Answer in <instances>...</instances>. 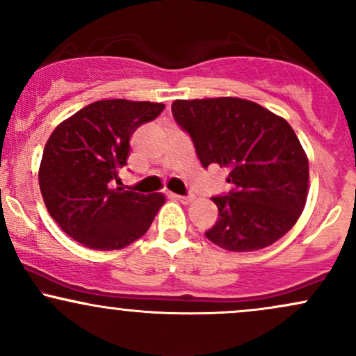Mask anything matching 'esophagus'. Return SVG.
Here are the masks:
<instances>
[{
	"instance_id": "esophagus-1",
	"label": "esophagus",
	"mask_w": 356,
	"mask_h": 356,
	"mask_svg": "<svg viewBox=\"0 0 356 356\" xmlns=\"http://www.w3.org/2000/svg\"><path fill=\"white\" fill-rule=\"evenodd\" d=\"M172 197L174 199H177V201H181V202H191V201H194V195H179V194H172Z\"/></svg>"
}]
</instances>
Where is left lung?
Returning a JSON list of instances; mask_svg holds the SVG:
<instances>
[{"label": "left lung", "mask_w": 356, "mask_h": 356, "mask_svg": "<svg viewBox=\"0 0 356 356\" xmlns=\"http://www.w3.org/2000/svg\"><path fill=\"white\" fill-rule=\"evenodd\" d=\"M172 115L206 169H229L232 189L212 197L219 218L206 238L234 252L283 238L303 212L309 181L308 157L291 125L236 97L175 100Z\"/></svg>", "instance_id": "1"}]
</instances>
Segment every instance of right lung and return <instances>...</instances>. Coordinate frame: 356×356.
Returning a JSON list of instances; mask_svg holds the SVG:
<instances>
[{
  "mask_svg": "<svg viewBox=\"0 0 356 356\" xmlns=\"http://www.w3.org/2000/svg\"><path fill=\"white\" fill-rule=\"evenodd\" d=\"M164 108L152 102L99 100L53 130L40 164V191L51 218L81 246H129L145 234L165 202L162 194L113 189L132 134Z\"/></svg>",
  "mask_w": 356,
  "mask_h": 356,
  "instance_id": "right-lung-1",
  "label": "right lung"
}]
</instances>
